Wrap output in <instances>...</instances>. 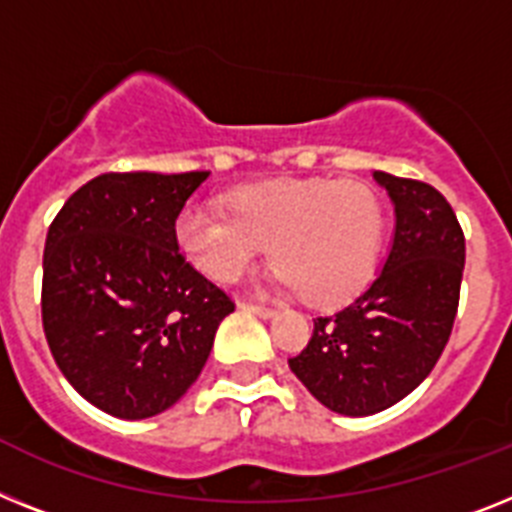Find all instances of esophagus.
<instances>
[{"label":"esophagus","mask_w":512,"mask_h":512,"mask_svg":"<svg viewBox=\"0 0 512 512\" xmlns=\"http://www.w3.org/2000/svg\"><path fill=\"white\" fill-rule=\"evenodd\" d=\"M239 307L247 309V312H252V315H257V317H273V315H276V309H273V307H265V304L239 302Z\"/></svg>","instance_id":"obj_1"}]
</instances>
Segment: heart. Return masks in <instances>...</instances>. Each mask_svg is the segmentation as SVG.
Wrapping results in <instances>:
<instances>
[{"mask_svg": "<svg viewBox=\"0 0 512 512\" xmlns=\"http://www.w3.org/2000/svg\"><path fill=\"white\" fill-rule=\"evenodd\" d=\"M176 244L203 276L231 283L255 268L270 244L278 286L312 307H336L364 291L385 242V208L354 179L276 182L236 192L231 213L187 205Z\"/></svg>", "mask_w": 512, "mask_h": 512, "instance_id": "obj_1", "label": "heart"}]
</instances>
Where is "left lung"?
Instances as JSON below:
<instances>
[{"label": "left lung", "instance_id": "8db88e82", "mask_svg": "<svg viewBox=\"0 0 512 512\" xmlns=\"http://www.w3.org/2000/svg\"><path fill=\"white\" fill-rule=\"evenodd\" d=\"M395 205L382 270L336 315L315 320L289 367L322 406L369 416L422 385L453 333L466 239L453 208L419 179L375 171Z\"/></svg>", "mask_w": 512, "mask_h": 512}]
</instances>
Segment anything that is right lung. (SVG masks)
<instances>
[{
  "label": "right lung",
  "instance_id": "add662e5",
  "mask_svg": "<svg viewBox=\"0 0 512 512\" xmlns=\"http://www.w3.org/2000/svg\"><path fill=\"white\" fill-rule=\"evenodd\" d=\"M208 171H109L72 192L44 249L41 320L72 388L119 419L174 406L234 302L192 268L176 218Z\"/></svg>",
  "mask_w": 512,
  "mask_h": 512
}]
</instances>
